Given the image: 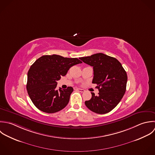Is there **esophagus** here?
<instances>
[{
  "label": "esophagus",
  "instance_id": "1",
  "mask_svg": "<svg viewBox=\"0 0 155 155\" xmlns=\"http://www.w3.org/2000/svg\"><path fill=\"white\" fill-rule=\"evenodd\" d=\"M76 90L79 91V92H81V93H84L85 91V90L84 89H81V88H76Z\"/></svg>",
  "mask_w": 155,
  "mask_h": 155
}]
</instances>
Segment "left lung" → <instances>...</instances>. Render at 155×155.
Masks as SVG:
<instances>
[{
    "mask_svg": "<svg viewBox=\"0 0 155 155\" xmlns=\"http://www.w3.org/2000/svg\"><path fill=\"white\" fill-rule=\"evenodd\" d=\"M84 62L93 67V83L96 84L99 95L91 93L90 101L85 102L91 111L106 114L112 110L121 100L126 89L127 73L121 63L115 58L102 53L80 58Z\"/></svg>",
    "mask_w": 155,
    "mask_h": 155,
    "instance_id": "left-lung-1",
    "label": "left lung"
}]
</instances>
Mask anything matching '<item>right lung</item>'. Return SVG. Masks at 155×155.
Segmentation results:
<instances>
[{
	"instance_id": "right-lung-1",
	"label": "right lung",
	"mask_w": 155,
	"mask_h": 155,
	"mask_svg": "<svg viewBox=\"0 0 155 155\" xmlns=\"http://www.w3.org/2000/svg\"><path fill=\"white\" fill-rule=\"evenodd\" d=\"M82 62L78 58L60 55H44L37 59L28 73L26 88L32 103L40 110L54 113L69 102L73 91L71 87L56 90L57 81L66 75L72 66Z\"/></svg>"
}]
</instances>
